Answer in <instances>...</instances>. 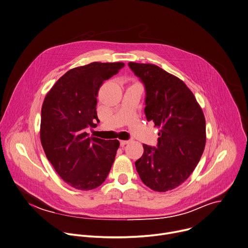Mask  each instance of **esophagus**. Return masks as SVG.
<instances>
[{
    "label": "esophagus",
    "instance_id": "34e87169",
    "mask_svg": "<svg viewBox=\"0 0 248 248\" xmlns=\"http://www.w3.org/2000/svg\"><path fill=\"white\" fill-rule=\"evenodd\" d=\"M128 142H129L128 140H122V141H120V144H121V146H122V147H124V145H126Z\"/></svg>",
    "mask_w": 248,
    "mask_h": 248
}]
</instances>
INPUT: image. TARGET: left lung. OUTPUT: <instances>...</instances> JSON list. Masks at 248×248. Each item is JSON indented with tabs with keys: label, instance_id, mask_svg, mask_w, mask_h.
Segmentation results:
<instances>
[{
	"label": "left lung",
	"instance_id": "8db88e82",
	"mask_svg": "<svg viewBox=\"0 0 248 248\" xmlns=\"http://www.w3.org/2000/svg\"><path fill=\"white\" fill-rule=\"evenodd\" d=\"M144 84L145 114L160 128L156 147L143 145L135 162L142 182L159 192L182 185L194 171L206 145V121L194 94L178 77L152 63L128 62Z\"/></svg>",
	"mask_w": 248,
	"mask_h": 248
}]
</instances>
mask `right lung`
I'll list each match as a JSON object with an SVG mask.
<instances>
[{"label": "right lung", "mask_w": 248, "mask_h": 248, "mask_svg": "<svg viewBox=\"0 0 248 248\" xmlns=\"http://www.w3.org/2000/svg\"><path fill=\"white\" fill-rule=\"evenodd\" d=\"M124 62H92L63 74L46 94L41 108L40 141L47 159L70 186L91 190L107 178L118 140L90 137L95 127L97 93Z\"/></svg>", "instance_id": "obj_1"}]
</instances>
